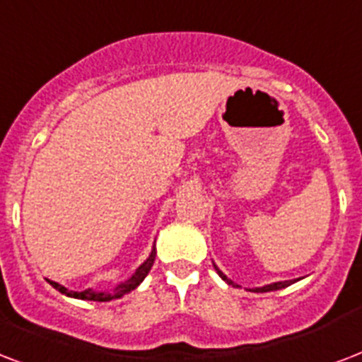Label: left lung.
<instances>
[{
    "mask_svg": "<svg viewBox=\"0 0 362 362\" xmlns=\"http://www.w3.org/2000/svg\"><path fill=\"white\" fill-rule=\"evenodd\" d=\"M216 272H218V275H220V277H222V279H224L226 283H228V285H233V281H230V279H228V277H226L224 273L220 272V269H218V267H216ZM288 285H292V281H281V283H273V285H266V286H262V288H256L255 292H269V291H279V288H285V286H288Z\"/></svg>",
    "mask_w": 362,
    "mask_h": 362,
    "instance_id": "1",
    "label": "left lung"
}]
</instances>
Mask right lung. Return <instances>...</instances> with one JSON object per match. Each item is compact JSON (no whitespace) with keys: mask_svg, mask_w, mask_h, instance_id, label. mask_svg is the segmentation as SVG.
Instances as JSON below:
<instances>
[{"mask_svg":"<svg viewBox=\"0 0 362 362\" xmlns=\"http://www.w3.org/2000/svg\"><path fill=\"white\" fill-rule=\"evenodd\" d=\"M153 262H156V248L151 250L150 258L142 264V266L138 267L136 272H134V275H132L131 279H127L125 283H121V285H117L112 292H95V291H83V292H74V291H68V288H64L62 285H59V283H54V281H49L54 288L59 292H62V294H66V296H71V298H79V300H90V302H110V300H115V298H121L125 296V294H129L131 291H134L142 281H144V277L150 273L151 266H153Z\"/></svg>","mask_w":362,"mask_h":362,"instance_id":"1","label":"right lung"}]
</instances>
